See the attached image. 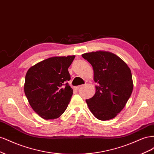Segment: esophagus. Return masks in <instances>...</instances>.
Returning a JSON list of instances; mask_svg holds the SVG:
<instances>
[{
    "mask_svg": "<svg viewBox=\"0 0 154 154\" xmlns=\"http://www.w3.org/2000/svg\"><path fill=\"white\" fill-rule=\"evenodd\" d=\"M83 87V85H79V86L76 87V89H79V88H81V87Z\"/></svg>",
    "mask_w": 154,
    "mask_h": 154,
    "instance_id": "34e87169",
    "label": "esophagus"
}]
</instances>
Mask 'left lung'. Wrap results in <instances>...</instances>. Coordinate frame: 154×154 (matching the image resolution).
<instances>
[{"instance_id":"8db88e82","label":"left lung","mask_w":154,"mask_h":154,"mask_svg":"<svg viewBox=\"0 0 154 154\" xmlns=\"http://www.w3.org/2000/svg\"><path fill=\"white\" fill-rule=\"evenodd\" d=\"M94 70L98 83L92 97L86 100L91 112L100 120L115 118L123 110L133 91L131 71L122 59L108 51L83 54Z\"/></svg>"}]
</instances>
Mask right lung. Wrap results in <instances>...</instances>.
<instances>
[{"label":"right lung","mask_w":154,"mask_h":154,"mask_svg":"<svg viewBox=\"0 0 154 154\" xmlns=\"http://www.w3.org/2000/svg\"><path fill=\"white\" fill-rule=\"evenodd\" d=\"M75 56L55 57L43 60L27 71L24 92L35 112L45 119L59 118L66 110L73 94L67 81L68 68Z\"/></svg>","instance_id":"add662e5"}]
</instances>
